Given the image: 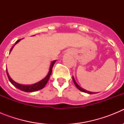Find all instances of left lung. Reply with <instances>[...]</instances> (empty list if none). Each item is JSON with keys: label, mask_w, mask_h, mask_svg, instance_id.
<instances>
[{"label": "left lung", "mask_w": 124, "mask_h": 124, "mask_svg": "<svg viewBox=\"0 0 124 124\" xmlns=\"http://www.w3.org/2000/svg\"><path fill=\"white\" fill-rule=\"evenodd\" d=\"M73 82H74V84H75V86H76V87H77L78 89L79 90L83 92V93H87V94H95L96 93H93V92H91V91H87L86 90V89H84L82 88L80 86H79L78 84H77V83L76 82L75 79H74V77L73 76Z\"/></svg>", "instance_id": "left-lung-1"}]
</instances>
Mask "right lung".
I'll use <instances>...</instances> for the list:
<instances>
[{
  "mask_svg": "<svg viewBox=\"0 0 124 124\" xmlns=\"http://www.w3.org/2000/svg\"><path fill=\"white\" fill-rule=\"evenodd\" d=\"M20 40H21V39L17 40V41L15 42V44L14 45V46L17 44V43H18ZM14 46H13L12 47V48L10 49V53L11 51L12 50ZM56 61V60H54V61H53L51 63V64H50V70H49L48 73V74H47L45 78H44L43 79H41V81H40L38 82V83H35V84H30H30L29 85H26V84H20L16 83L15 81H14V80L10 77L9 74H8V72H7V70H6L7 74V76H8V79H9L10 82V83H12V84L15 87L18 88V89H20V90H21L24 92H27V93H31V92L37 91L41 89H43L45 86L47 82H48V81L49 78H50V75H51V72H52L53 67V65H54V64L55 63Z\"/></svg>",
  "mask_w": 124,
  "mask_h": 124,
  "instance_id": "1",
  "label": "right lung"
}]
</instances>
